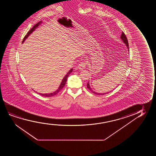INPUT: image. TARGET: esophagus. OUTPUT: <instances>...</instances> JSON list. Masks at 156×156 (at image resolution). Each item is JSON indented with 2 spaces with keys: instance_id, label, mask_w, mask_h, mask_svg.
<instances>
[{
  "instance_id": "1",
  "label": "esophagus",
  "mask_w": 156,
  "mask_h": 156,
  "mask_svg": "<svg viewBox=\"0 0 156 156\" xmlns=\"http://www.w3.org/2000/svg\"><path fill=\"white\" fill-rule=\"evenodd\" d=\"M86 63L85 62H81L79 63L78 66V68L79 70H83L85 69L86 68Z\"/></svg>"
}]
</instances>
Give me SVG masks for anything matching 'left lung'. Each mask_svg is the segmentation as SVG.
I'll list each match as a JSON object with an SVG mask.
<instances>
[{"instance_id": "left-lung-1", "label": "left lung", "mask_w": 156, "mask_h": 156, "mask_svg": "<svg viewBox=\"0 0 156 156\" xmlns=\"http://www.w3.org/2000/svg\"><path fill=\"white\" fill-rule=\"evenodd\" d=\"M120 38H121V39L122 41L126 44V46H127V47L128 48V51H129V47H128L129 46H128V40H127L126 35L125 34L124 32H122V35H121V37H120ZM87 87L88 88V90H90V91H91V92H92L93 93H94V94H98V95H104V94H105V93H98L93 91V90H92V88L90 87L89 81H88V83H87Z\"/></svg>"}]
</instances>
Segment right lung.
Returning <instances> with one entry per match:
<instances>
[{
  "mask_svg": "<svg viewBox=\"0 0 156 156\" xmlns=\"http://www.w3.org/2000/svg\"><path fill=\"white\" fill-rule=\"evenodd\" d=\"M41 23H42L41 21H40L38 23H37L35 25H34L33 27H32L31 29H30L29 31H28V33H27V35L25 36V37H24L23 39V41H22V43H24V41H26V39L28 38V36L30 35L31 34H32V32L34 31V30L36 29L38 27L40 24H41ZM73 69H71L70 71H69L68 73H67V74H66L65 76H64V78H63L62 79V82L61 83V84H60V86H59V87L58 88V90H56V91L53 92V93H48V94H41V93H39V94H40L41 95V96H45V97H51V96H53L54 95H55L56 94H58V92H60L61 90H62V88H63L64 85H65V84L66 83V80H67V79H68V77H69V75L71 73H72V71H73Z\"/></svg>",
  "mask_w": 156,
  "mask_h": 156,
  "instance_id": "right-lung-1",
  "label": "right lung"
}]
</instances>
